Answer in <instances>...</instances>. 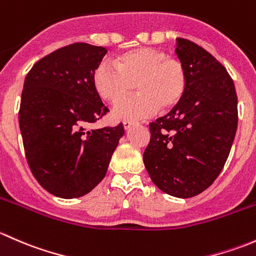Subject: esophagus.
Segmentation results:
<instances>
[{"label": "esophagus", "mask_w": 256, "mask_h": 256, "mask_svg": "<svg viewBox=\"0 0 256 256\" xmlns=\"http://www.w3.org/2000/svg\"><path fill=\"white\" fill-rule=\"evenodd\" d=\"M132 125H134L132 121H124V128H125L126 131L130 130V128H132Z\"/></svg>", "instance_id": "34e87169"}]
</instances>
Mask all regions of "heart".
Wrapping results in <instances>:
<instances>
[{
  "label": "heart",
  "mask_w": 256,
  "mask_h": 256,
  "mask_svg": "<svg viewBox=\"0 0 256 256\" xmlns=\"http://www.w3.org/2000/svg\"><path fill=\"white\" fill-rule=\"evenodd\" d=\"M92 86L100 98L117 102L138 89L139 94L122 100L114 109L116 118L141 120L157 112L174 109L184 98L188 86L186 66L160 49L141 47L120 54L115 64L102 60L92 73Z\"/></svg>",
  "instance_id": "1"
}]
</instances>
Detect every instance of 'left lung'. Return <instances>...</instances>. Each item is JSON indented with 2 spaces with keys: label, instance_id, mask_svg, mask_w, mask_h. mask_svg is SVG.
Segmentation results:
<instances>
[{
  "label": "left lung",
  "instance_id": "1",
  "mask_svg": "<svg viewBox=\"0 0 256 256\" xmlns=\"http://www.w3.org/2000/svg\"><path fill=\"white\" fill-rule=\"evenodd\" d=\"M184 64V98L150 124L144 164L152 182L170 196L190 198L206 190L226 164L238 126V99L226 69L206 49L177 38Z\"/></svg>",
  "mask_w": 256,
  "mask_h": 256
}]
</instances>
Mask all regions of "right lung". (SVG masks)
<instances>
[{
	"instance_id": "obj_1",
	"label": "right lung",
	"mask_w": 256,
	"mask_h": 256,
	"mask_svg": "<svg viewBox=\"0 0 256 256\" xmlns=\"http://www.w3.org/2000/svg\"><path fill=\"white\" fill-rule=\"evenodd\" d=\"M104 47L74 43L38 60L27 74L20 108L26 158L40 186L72 200L94 190L105 177L122 124L86 130L108 108L92 86Z\"/></svg>"
}]
</instances>
